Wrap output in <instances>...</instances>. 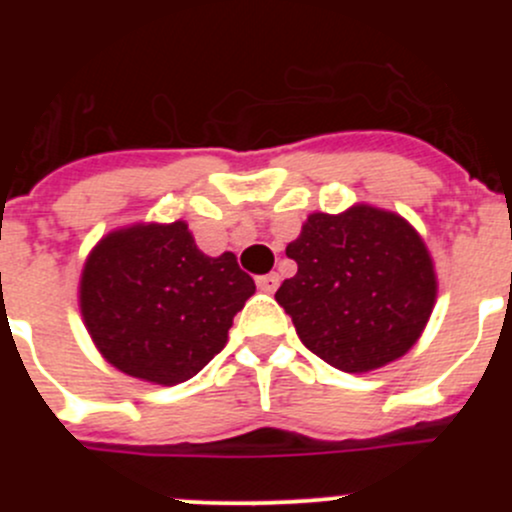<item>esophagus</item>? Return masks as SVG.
Listing matches in <instances>:
<instances>
[{"instance_id": "esophagus-1", "label": "esophagus", "mask_w": 512, "mask_h": 512, "mask_svg": "<svg viewBox=\"0 0 512 512\" xmlns=\"http://www.w3.org/2000/svg\"><path fill=\"white\" fill-rule=\"evenodd\" d=\"M257 287H260L262 292L272 294L277 287H280V275H277V272H270V275H260V277H257Z\"/></svg>"}]
</instances>
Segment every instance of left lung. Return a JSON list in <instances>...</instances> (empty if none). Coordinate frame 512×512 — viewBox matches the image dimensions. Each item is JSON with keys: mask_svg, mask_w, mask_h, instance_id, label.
<instances>
[{"mask_svg": "<svg viewBox=\"0 0 512 512\" xmlns=\"http://www.w3.org/2000/svg\"><path fill=\"white\" fill-rule=\"evenodd\" d=\"M287 257L297 275L277 289V304L304 347L334 369H379L421 337L436 275L423 240L399 215L369 205L314 213Z\"/></svg>", "mask_w": 512, "mask_h": 512, "instance_id": "obj_1", "label": "left lung"}]
</instances>
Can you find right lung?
Wrapping results in <instances>:
<instances>
[{
  "instance_id": "right-lung-1",
  "label": "right lung",
  "mask_w": 512,
  "mask_h": 512,
  "mask_svg": "<svg viewBox=\"0 0 512 512\" xmlns=\"http://www.w3.org/2000/svg\"><path fill=\"white\" fill-rule=\"evenodd\" d=\"M255 294L237 257H208L183 220L111 232L81 277V314L98 352L136 379L173 386L223 352Z\"/></svg>"
}]
</instances>
